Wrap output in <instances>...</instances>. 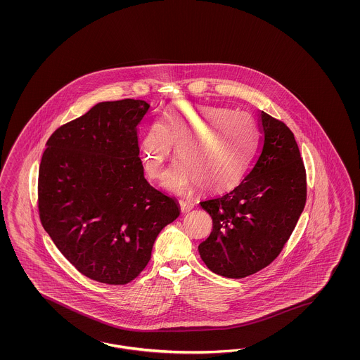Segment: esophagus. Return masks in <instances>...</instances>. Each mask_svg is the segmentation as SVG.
<instances>
[{"mask_svg": "<svg viewBox=\"0 0 360 360\" xmlns=\"http://www.w3.org/2000/svg\"><path fill=\"white\" fill-rule=\"evenodd\" d=\"M179 208H181V212H182V214H187V212H190V211L194 208V205L190 203V202L179 200Z\"/></svg>", "mask_w": 360, "mask_h": 360, "instance_id": "obj_1", "label": "esophagus"}]
</instances>
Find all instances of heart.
I'll return each mask as SVG.
<instances>
[{"mask_svg":"<svg viewBox=\"0 0 360 360\" xmlns=\"http://www.w3.org/2000/svg\"><path fill=\"white\" fill-rule=\"evenodd\" d=\"M257 131L247 112L215 105H182L161 116L140 141L146 174L158 179L176 152L181 161L165 175L166 190L188 194L233 188L256 149Z\"/></svg>","mask_w":360,"mask_h":360,"instance_id":"heart-1","label":"heart"}]
</instances>
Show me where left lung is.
Masks as SVG:
<instances>
[{
    "instance_id": "8db88e82",
    "label": "left lung",
    "mask_w": 360,
    "mask_h": 360,
    "mask_svg": "<svg viewBox=\"0 0 360 360\" xmlns=\"http://www.w3.org/2000/svg\"><path fill=\"white\" fill-rule=\"evenodd\" d=\"M262 145L244 179L221 196L200 202L212 231L198 247L211 272L243 278L278 256L306 202V174L295 134L260 112Z\"/></svg>"
}]
</instances>
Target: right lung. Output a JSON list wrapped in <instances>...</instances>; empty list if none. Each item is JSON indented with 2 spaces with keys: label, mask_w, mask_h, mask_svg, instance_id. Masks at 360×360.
<instances>
[{
  "label": "right lung",
  "mask_w": 360,
  "mask_h": 360,
  "mask_svg": "<svg viewBox=\"0 0 360 360\" xmlns=\"http://www.w3.org/2000/svg\"><path fill=\"white\" fill-rule=\"evenodd\" d=\"M150 104L101 101L46 143L38 178L42 226L88 278L122 285L152 256L161 229L179 217L174 198L143 176L137 131Z\"/></svg>",
  "instance_id": "add662e5"
}]
</instances>
